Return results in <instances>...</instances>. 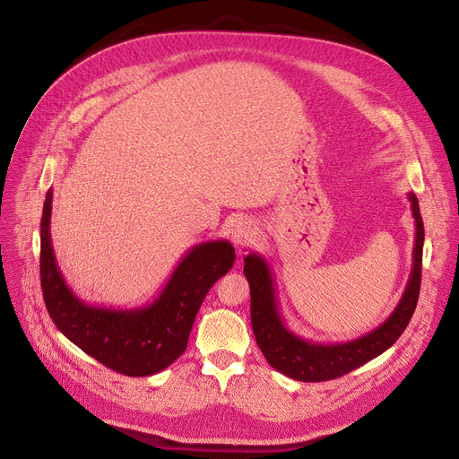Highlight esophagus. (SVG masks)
Segmentation results:
<instances>
[{
    "label": "esophagus",
    "instance_id": "34e87169",
    "mask_svg": "<svg viewBox=\"0 0 459 459\" xmlns=\"http://www.w3.org/2000/svg\"><path fill=\"white\" fill-rule=\"evenodd\" d=\"M256 234H258L256 225L251 220H247V217H239V220L230 229L232 242L239 249H246V247L253 246L256 242Z\"/></svg>",
    "mask_w": 459,
    "mask_h": 459
}]
</instances>
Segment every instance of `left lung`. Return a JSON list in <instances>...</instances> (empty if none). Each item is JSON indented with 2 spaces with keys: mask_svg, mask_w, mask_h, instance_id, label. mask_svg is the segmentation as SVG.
<instances>
[{
  "mask_svg": "<svg viewBox=\"0 0 459 459\" xmlns=\"http://www.w3.org/2000/svg\"><path fill=\"white\" fill-rule=\"evenodd\" d=\"M407 199L411 201L417 225L411 275H409L403 296L393 310V315L379 327L360 336V339L341 344H318L294 334L284 325L279 315L275 281L270 264L256 253L244 258V273L251 286L253 333L260 351L275 370L298 381H327L363 367L398 341V336L403 333L415 312L422 275V215L415 193H409Z\"/></svg>",
  "mask_w": 459,
  "mask_h": 459,
  "instance_id": "obj_1",
  "label": "left lung"
}]
</instances>
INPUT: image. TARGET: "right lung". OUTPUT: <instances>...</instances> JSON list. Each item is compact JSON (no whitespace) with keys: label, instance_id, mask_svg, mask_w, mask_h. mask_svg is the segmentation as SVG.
<instances>
[{"label":"right lung","instance_id":"add662e5","mask_svg":"<svg viewBox=\"0 0 459 459\" xmlns=\"http://www.w3.org/2000/svg\"><path fill=\"white\" fill-rule=\"evenodd\" d=\"M50 217L52 189H48L40 220V286L57 329L87 355L125 376H152L173 365L187 346L208 290L232 268L234 247L227 239L191 247L151 305L91 307L74 296L57 268Z\"/></svg>","mask_w":459,"mask_h":459}]
</instances>
